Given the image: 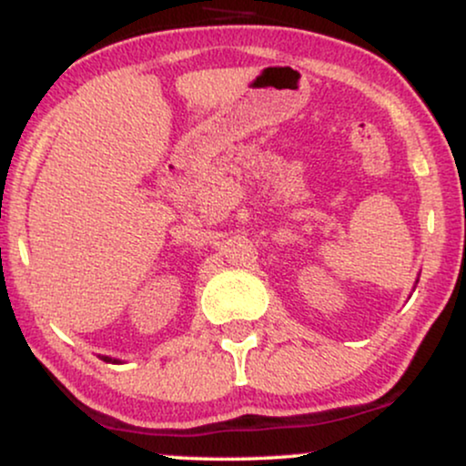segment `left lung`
I'll use <instances>...</instances> for the list:
<instances>
[{"mask_svg": "<svg viewBox=\"0 0 466 466\" xmlns=\"http://www.w3.org/2000/svg\"><path fill=\"white\" fill-rule=\"evenodd\" d=\"M417 281H420V279H417ZM417 281H415V284H417Z\"/></svg>", "mask_w": 466, "mask_h": 466, "instance_id": "obj_1", "label": "left lung"}]
</instances>
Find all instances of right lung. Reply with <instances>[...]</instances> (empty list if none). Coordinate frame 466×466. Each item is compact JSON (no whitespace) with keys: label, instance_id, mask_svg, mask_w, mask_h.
<instances>
[{"label":"right lung","instance_id":"1","mask_svg":"<svg viewBox=\"0 0 466 466\" xmlns=\"http://www.w3.org/2000/svg\"><path fill=\"white\" fill-rule=\"evenodd\" d=\"M98 359H103L105 363H122L120 359H114V357H107V355H98Z\"/></svg>","mask_w":466,"mask_h":466}]
</instances>
